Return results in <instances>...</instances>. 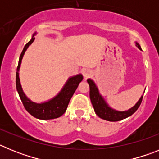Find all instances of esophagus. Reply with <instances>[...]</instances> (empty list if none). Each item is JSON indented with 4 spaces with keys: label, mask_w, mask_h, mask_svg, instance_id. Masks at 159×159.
I'll list each match as a JSON object with an SVG mask.
<instances>
[{
    "label": "esophagus",
    "mask_w": 159,
    "mask_h": 159,
    "mask_svg": "<svg viewBox=\"0 0 159 159\" xmlns=\"http://www.w3.org/2000/svg\"><path fill=\"white\" fill-rule=\"evenodd\" d=\"M83 75H84V78H88L92 75V71L89 69H84L83 70Z\"/></svg>",
    "instance_id": "esophagus-1"
}]
</instances>
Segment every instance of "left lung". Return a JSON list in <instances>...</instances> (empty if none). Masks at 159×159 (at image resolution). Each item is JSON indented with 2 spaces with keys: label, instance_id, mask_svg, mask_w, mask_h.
Listing matches in <instances>:
<instances>
[{
  "label": "left lung",
  "instance_id": "left-lung-1",
  "mask_svg": "<svg viewBox=\"0 0 159 159\" xmlns=\"http://www.w3.org/2000/svg\"><path fill=\"white\" fill-rule=\"evenodd\" d=\"M136 46L141 50V47L137 42H135ZM88 83L90 87V99L92 103V106L94 107L95 114L101 119L110 122H117L122 119H124L126 118L129 117L131 115L134 113L139 107L141 104L142 100H143V95L138 101L137 103L134 107H132L129 110L124 111H116L113 108L111 107L107 104V102L105 101L103 97L99 94V89L95 85V82L91 79H88Z\"/></svg>",
  "mask_w": 159,
  "mask_h": 159
}]
</instances>
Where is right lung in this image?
Listing matches in <instances>:
<instances>
[{"label": "right lung", "instance_id": "right-lung-1", "mask_svg": "<svg viewBox=\"0 0 159 159\" xmlns=\"http://www.w3.org/2000/svg\"><path fill=\"white\" fill-rule=\"evenodd\" d=\"M36 34V32H35L34 34L32 35V39L30 40V41H29L25 44L23 51L20 56L19 63H18L16 74V90H17L20 98L23 102L25 108L33 117L39 119H43V120L57 119V118L60 117L66 111L70 99L72 97L74 92H75L76 88H78L79 84L83 80V75L81 74H79L75 76L70 77L67 80L66 84H64V86L63 87L61 91L56 96L53 97L52 99L47 101V102L37 103V102L30 100L24 93L23 89H22L21 85H20L19 78V70L25 51L27 50L29 45L32 44V42L34 41V36Z\"/></svg>", "mask_w": 159, "mask_h": 159}]
</instances>
